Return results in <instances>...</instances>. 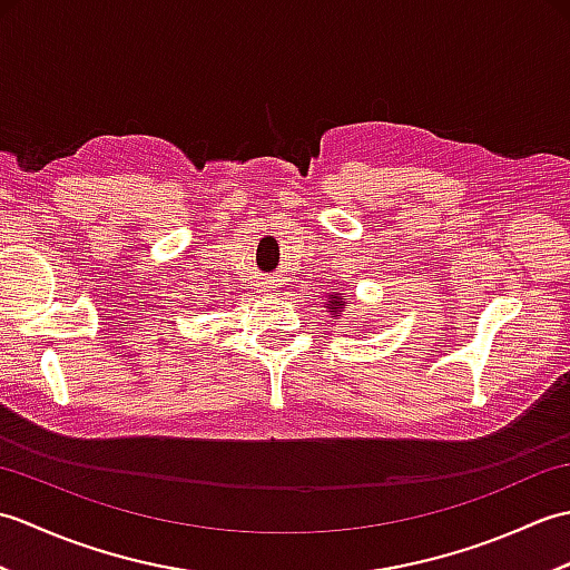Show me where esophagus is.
Instances as JSON below:
<instances>
[{
    "mask_svg": "<svg viewBox=\"0 0 570 570\" xmlns=\"http://www.w3.org/2000/svg\"><path fill=\"white\" fill-rule=\"evenodd\" d=\"M262 286H264V292H276V288H278V282H276V276H269V278H264V282H262Z\"/></svg>",
    "mask_w": 570,
    "mask_h": 570,
    "instance_id": "obj_1",
    "label": "esophagus"
}]
</instances>
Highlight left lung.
Wrapping results in <instances>:
<instances>
[{
  "instance_id": "obj_1",
  "label": "left lung",
  "mask_w": 570,
  "mask_h": 570,
  "mask_svg": "<svg viewBox=\"0 0 570 570\" xmlns=\"http://www.w3.org/2000/svg\"><path fill=\"white\" fill-rule=\"evenodd\" d=\"M325 308L331 311V318H335L337 313H341L343 308H345V301H343V296L341 294H331V298H328V304H325Z\"/></svg>"
}]
</instances>
